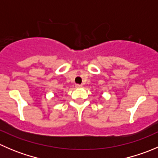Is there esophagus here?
Returning <instances> with one entry per match:
<instances>
[{
  "instance_id": "1",
  "label": "esophagus",
  "mask_w": 158,
  "mask_h": 158,
  "mask_svg": "<svg viewBox=\"0 0 158 158\" xmlns=\"http://www.w3.org/2000/svg\"><path fill=\"white\" fill-rule=\"evenodd\" d=\"M82 85H79V84H76V88H77V89H80V88H82Z\"/></svg>"
}]
</instances>
